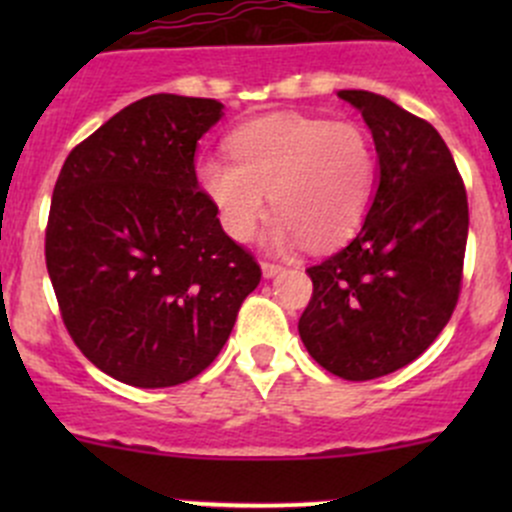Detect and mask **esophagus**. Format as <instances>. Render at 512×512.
<instances>
[{"mask_svg":"<svg viewBox=\"0 0 512 512\" xmlns=\"http://www.w3.org/2000/svg\"><path fill=\"white\" fill-rule=\"evenodd\" d=\"M277 272H282L280 262H270V260L262 262V275H265V277H275Z\"/></svg>","mask_w":512,"mask_h":512,"instance_id":"1","label":"esophagus"}]
</instances>
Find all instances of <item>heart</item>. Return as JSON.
Masks as SVG:
<instances>
[{
	"instance_id": "heart-1",
	"label": "heart",
	"mask_w": 512,
	"mask_h": 512,
	"mask_svg": "<svg viewBox=\"0 0 512 512\" xmlns=\"http://www.w3.org/2000/svg\"><path fill=\"white\" fill-rule=\"evenodd\" d=\"M227 146L233 158H205L198 178L235 240L255 235L270 195L272 245L327 250L354 235L374 198L376 151L356 123L275 113L237 128Z\"/></svg>"
}]
</instances>
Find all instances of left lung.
I'll use <instances>...</instances> for the list:
<instances>
[{
	"label": "left lung",
	"instance_id": "8db88e82",
	"mask_svg": "<svg viewBox=\"0 0 512 512\" xmlns=\"http://www.w3.org/2000/svg\"><path fill=\"white\" fill-rule=\"evenodd\" d=\"M359 108L379 153V188L356 237L307 267L312 299L299 337L347 381L411 364L456 309L468 240V195L436 128L371 91H339Z\"/></svg>",
	"mask_w": 512,
	"mask_h": 512
}]
</instances>
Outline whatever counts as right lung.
<instances>
[{"instance_id":"1","label":"right lung","mask_w":512,"mask_h":512,"mask_svg":"<svg viewBox=\"0 0 512 512\" xmlns=\"http://www.w3.org/2000/svg\"><path fill=\"white\" fill-rule=\"evenodd\" d=\"M220 116L215 98L146 96L56 178L44 252L61 319L123 384L165 389L208 369L260 285L255 255L225 235L195 178V146Z\"/></svg>"}]
</instances>
